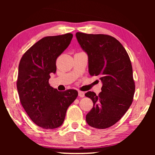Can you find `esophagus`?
Returning <instances> with one entry per match:
<instances>
[{
	"instance_id": "34e87169",
	"label": "esophagus",
	"mask_w": 155,
	"mask_h": 155,
	"mask_svg": "<svg viewBox=\"0 0 155 155\" xmlns=\"http://www.w3.org/2000/svg\"><path fill=\"white\" fill-rule=\"evenodd\" d=\"M78 96L80 97H84V92H82V91H78Z\"/></svg>"
}]
</instances>
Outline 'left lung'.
<instances>
[{
	"label": "left lung",
	"mask_w": 155,
	"mask_h": 155,
	"mask_svg": "<svg viewBox=\"0 0 155 155\" xmlns=\"http://www.w3.org/2000/svg\"><path fill=\"white\" fill-rule=\"evenodd\" d=\"M76 37L88 54L90 75L98 76L103 83L98 95L91 91L85 93L93 103L87 123L104 129L117 123L133 103L135 84L132 64L123 46L113 37L79 32Z\"/></svg>",
	"instance_id": "obj_1"
}]
</instances>
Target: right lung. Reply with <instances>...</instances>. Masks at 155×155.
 I'll list each match as a JSON object with an SVG mask.
<instances>
[{"mask_svg": "<svg viewBox=\"0 0 155 155\" xmlns=\"http://www.w3.org/2000/svg\"><path fill=\"white\" fill-rule=\"evenodd\" d=\"M73 35L67 33L41 39L25 52L20 61L16 87L20 101L34 123L53 129L63 123L68 107L78 96L76 90L63 92L50 86L51 73L57 71L56 61Z\"/></svg>", "mask_w": 155, "mask_h": 155, "instance_id": "obj_1", "label": "right lung"}]
</instances>
